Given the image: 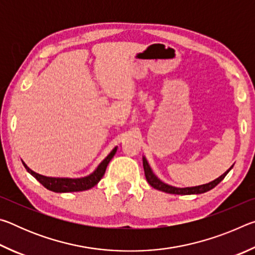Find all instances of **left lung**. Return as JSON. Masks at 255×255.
<instances>
[{
	"label": "left lung",
	"mask_w": 255,
	"mask_h": 255,
	"mask_svg": "<svg viewBox=\"0 0 255 255\" xmlns=\"http://www.w3.org/2000/svg\"><path fill=\"white\" fill-rule=\"evenodd\" d=\"M143 166H144L146 180H147V182L152 185L154 189L159 190V191H163V192H166V193H172V195H200V193H205L207 191H209V190H211L213 188H215L216 185L221 182V181H223L224 178H225L228 172H230L232 169L231 167V169L227 170L223 175H221L219 178H217L214 181H211V182H209V183L197 185V187L176 188V187H172V185L162 182V181L153 173V171H152V169H150L147 159H146L145 157H143Z\"/></svg>",
	"instance_id": "8db88e82"
}]
</instances>
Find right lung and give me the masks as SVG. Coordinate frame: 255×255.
<instances>
[{
	"label": "right lung",
	"instance_id": "obj_1",
	"mask_svg": "<svg viewBox=\"0 0 255 255\" xmlns=\"http://www.w3.org/2000/svg\"><path fill=\"white\" fill-rule=\"evenodd\" d=\"M117 146L108 154V156L103 159V161L99 164L98 167L94 170L91 174L84 178H77V179H70V178H49V176H45L41 174H38L23 163V165L27 171L31 174L33 178H36L39 182L44 185L46 189L50 190L54 192H76V191H84V190H89L97 185L99 181L102 179L105 175L106 169L108 164L111 161V158L115 156L116 152H117Z\"/></svg>",
	"mask_w": 255,
	"mask_h": 255
}]
</instances>
